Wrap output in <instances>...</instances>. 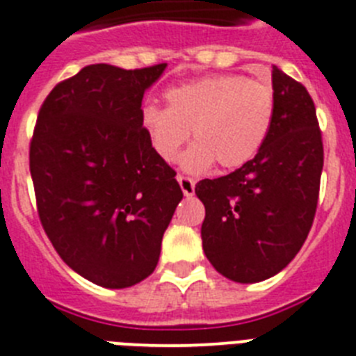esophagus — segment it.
Instances as JSON below:
<instances>
[{"instance_id":"34e87169","label":"esophagus","mask_w":356,"mask_h":356,"mask_svg":"<svg viewBox=\"0 0 356 356\" xmlns=\"http://www.w3.org/2000/svg\"><path fill=\"white\" fill-rule=\"evenodd\" d=\"M177 181H179V186H181V190H183L184 195L192 197L193 193H195V183H193V179L179 175Z\"/></svg>"}]
</instances>
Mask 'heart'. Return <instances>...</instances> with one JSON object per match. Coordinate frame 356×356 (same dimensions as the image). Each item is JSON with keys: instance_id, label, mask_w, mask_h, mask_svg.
<instances>
[{"instance_id": "b5f03b06", "label": "heart", "mask_w": 356, "mask_h": 356, "mask_svg": "<svg viewBox=\"0 0 356 356\" xmlns=\"http://www.w3.org/2000/svg\"><path fill=\"white\" fill-rule=\"evenodd\" d=\"M168 108L145 104L141 128L155 155L164 163L177 157L188 173H204L219 163L237 170L261 152L275 118V92L270 83L241 74H213L181 83L166 90Z\"/></svg>"}]
</instances>
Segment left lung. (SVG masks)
<instances>
[{"label": "left lung", "mask_w": 356, "mask_h": 356, "mask_svg": "<svg viewBox=\"0 0 356 356\" xmlns=\"http://www.w3.org/2000/svg\"><path fill=\"white\" fill-rule=\"evenodd\" d=\"M271 85L273 124L255 159L195 186L206 210V259L241 284L270 279L293 261L313 224L324 166L312 95L277 67Z\"/></svg>", "instance_id": "8db88e82"}]
</instances>
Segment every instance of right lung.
I'll return each instance as SVG.
<instances>
[{"label":"right lung","instance_id":"1","mask_svg":"<svg viewBox=\"0 0 356 356\" xmlns=\"http://www.w3.org/2000/svg\"><path fill=\"white\" fill-rule=\"evenodd\" d=\"M164 68H81L54 86L35 122L31 175L41 224L63 261L103 288L154 273L183 199L141 128L143 95Z\"/></svg>","mask_w":356,"mask_h":356}]
</instances>
